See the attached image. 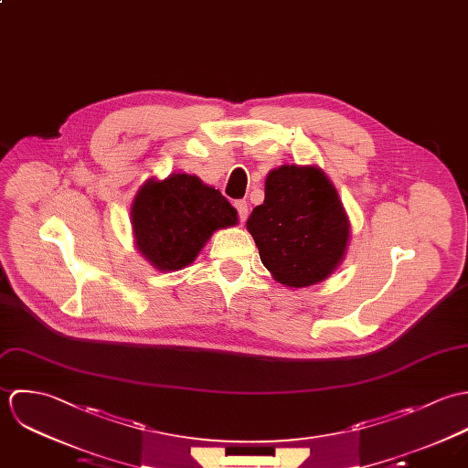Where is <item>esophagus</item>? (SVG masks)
<instances>
[{"mask_svg": "<svg viewBox=\"0 0 468 468\" xmlns=\"http://www.w3.org/2000/svg\"><path fill=\"white\" fill-rule=\"evenodd\" d=\"M233 206H235V209L239 213L240 222H246V218H248V202L244 198H240V200H235Z\"/></svg>", "mask_w": 468, "mask_h": 468, "instance_id": "esophagus-1", "label": "esophagus"}]
</instances>
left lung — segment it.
<instances>
[{
    "label": "left lung",
    "mask_w": 468,
    "mask_h": 468,
    "mask_svg": "<svg viewBox=\"0 0 468 468\" xmlns=\"http://www.w3.org/2000/svg\"><path fill=\"white\" fill-rule=\"evenodd\" d=\"M262 264L287 287L325 281L342 262L349 220L316 166L283 165L268 174L266 197L248 218Z\"/></svg>",
    "instance_id": "left-lung-1"
}]
</instances>
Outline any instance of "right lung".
Listing matches in <instances>:
<instances>
[{
    "label": "right lung",
    "mask_w": 468,
    "mask_h": 468,
    "mask_svg": "<svg viewBox=\"0 0 468 468\" xmlns=\"http://www.w3.org/2000/svg\"><path fill=\"white\" fill-rule=\"evenodd\" d=\"M237 222V209L218 189L187 174L146 181L132 204L135 246L161 271L186 268L213 231Z\"/></svg>",
    "instance_id": "right-lung-1"
}]
</instances>
